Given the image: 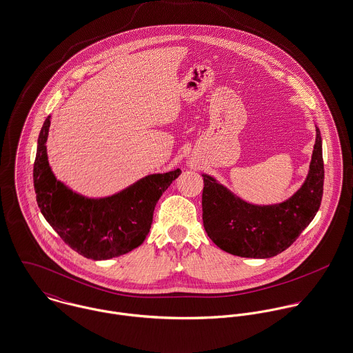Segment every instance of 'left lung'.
<instances>
[{"mask_svg": "<svg viewBox=\"0 0 353 353\" xmlns=\"http://www.w3.org/2000/svg\"><path fill=\"white\" fill-rule=\"evenodd\" d=\"M315 131L307 177L294 195L281 203H248L212 176L203 174V225L218 248L239 257L270 259L290 248L309 226L323 192L322 139L316 125Z\"/></svg>", "mask_w": 353, "mask_h": 353, "instance_id": "left-lung-1", "label": "left lung"}]
</instances>
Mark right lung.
<instances>
[{"instance_id":"right-lung-1","label":"right lung","mask_w":353,"mask_h":353,"mask_svg":"<svg viewBox=\"0 0 353 353\" xmlns=\"http://www.w3.org/2000/svg\"><path fill=\"white\" fill-rule=\"evenodd\" d=\"M51 117L40 130L34 163L37 201L46 221L77 253L92 260H110L131 252L149 234L161 195L181 170L142 177L118 194L88 197L59 181L47 157Z\"/></svg>"}]
</instances>
